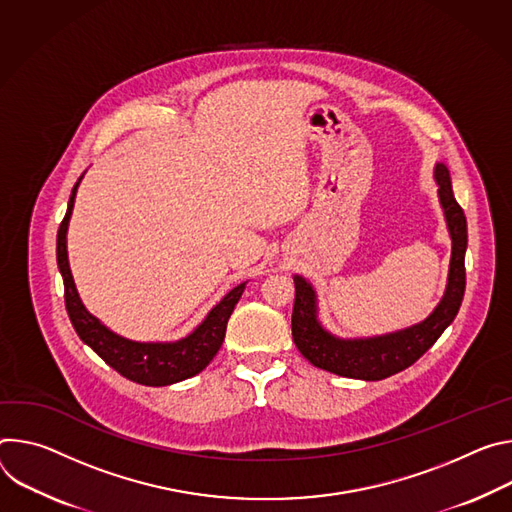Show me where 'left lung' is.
Returning <instances> with one entry per match:
<instances>
[{
  "mask_svg": "<svg viewBox=\"0 0 512 512\" xmlns=\"http://www.w3.org/2000/svg\"><path fill=\"white\" fill-rule=\"evenodd\" d=\"M435 179L439 183V199L453 242L445 297L419 325L382 337L344 342V339L323 331L317 321L313 289L301 276H295V305L291 317L293 339L299 352L313 366L346 378L382 380L415 364L437 342L445 327L456 319L466 291L464 258L468 246V223L464 209L453 197L449 170L443 164H437Z\"/></svg>",
  "mask_w": 512,
  "mask_h": 512,
  "instance_id": "8db88e82",
  "label": "left lung"
}]
</instances>
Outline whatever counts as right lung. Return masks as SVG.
<instances>
[{"instance_id": "right-lung-1", "label": "right lung", "mask_w": 512, "mask_h": 512, "mask_svg": "<svg viewBox=\"0 0 512 512\" xmlns=\"http://www.w3.org/2000/svg\"><path fill=\"white\" fill-rule=\"evenodd\" d=\"M83 175L73 187L67 213L56 234V262L65 282V305L69 319L83 342L113 370L124 378L144 386H166L199 374L217 354L223 344L227 319H230L236 303L240 301L246 282L227 293L219 305H215L205 321L181 342L175 344H138L130 342L101 325L81 303L67 258V227L75 205L77 187Z\"/></svg>"}]
</instances>
